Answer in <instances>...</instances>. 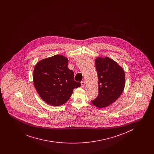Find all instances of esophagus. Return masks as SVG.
Here are the masks:
<instances>
[{"label": "esophagus", "instance_id": "34e87169", "mask_svg": "<svg viewBox=\"0 0 154 154\" xmlns=\"http://www.w3.org/2000/svg\"><path fill=\"white\" fill-rule=\"evenodd\" d=\"M81 86H82V87H85V82L84 81H82L81 82Z\"/></svg>", "mask_w": 154, "mask_h": 154}]
</instances>
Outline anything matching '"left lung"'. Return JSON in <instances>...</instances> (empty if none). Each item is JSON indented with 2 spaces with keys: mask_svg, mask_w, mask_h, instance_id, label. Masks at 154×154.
Returning <instances> with one entry per match:
<instances>
[{
  "mask_svg": "<svg viewBox=\"0 0 154 154\" xmlns=\"http://www.w3.org/2000/svg\"><path fill=\"white\" fill-rule=\"evenodd\" d=\"M96 69L99 81V94L92 102L96 107L103 108L116 102L124 91V70L116 62L108 57H97Z\"/></svg>",
  "mask_w": 154,
  "mask_h": 154,
  "instance_id": "obj_1",
  "label": "left lung"
}]
</instances>
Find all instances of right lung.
Masks as SVG:
<instances>
[{
	"instance_id": "1",
	"label": "right lung",
	"mask_w": 154,
	"mask_h": 154,
	"mask_svg": "<svg viewBox=\"0 0 154 154\" xmlns=\"http://www.w3.org/2000/svg\"><path fill=\"white\" fill-rule=\"evenodd\" d=\"M68 59L56 55L39 61L35 67L33 80L40 97L47 104L59 106L70 99L74 88L81 84L74 80V72L68 68Z\"/></svg>"
}]
</instances>
